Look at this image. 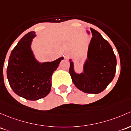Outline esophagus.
<instances>
[{"instance_id":"1","label":"esophagus","mask_w":131,"mask_h":131,"mask_svg":"<svg viewBox=\"0 0 131 131\" xmlns=\"http://www.w3.org/2000/svg\"><path fill=\"white\" fill-rule=\"evenodd\" d=\"M69 56H70L69 54H66L65 56H64V58H68L69 57Z\"/></svg>"}]
</instances>
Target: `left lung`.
<instances>
[{"mask_svg": "<svg viewBox=\"0 0 131 131\" xmlns=\"http://www.w3.org/2000/svg\"><path fill=\"white\" fill-rule=\"evenodd\" d=\"M92 32L88 52V60L83 73L74 72L73 63L70 62L69 73L77 88L87 93H99L112 82L116 71L117 60L112 48L98 31Z\"/></svg>", "mask_w": 131, "mask_h": 131, "instance_id": "obj_1", "label": "left lung"}]
</instances>
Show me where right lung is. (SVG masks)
<instances>
[{"instance_id": "obj_1", "label": "right lung", "mask_w": 131, "mask_h": 131, "mask_svg": "<svg viewBox=\"0 0 131 131\" xmlns=\"http://www.w3.org/2000/svg\"><path fill=\"white\" fill-rule=\"evenodd\" d=\"M34 31L26 34L12 49L9 59L7 76L12 90L26 100L46 97L51 88V78L63 57L52 62L38 63L31 50Z\"/></svg>"}]
</instances>
